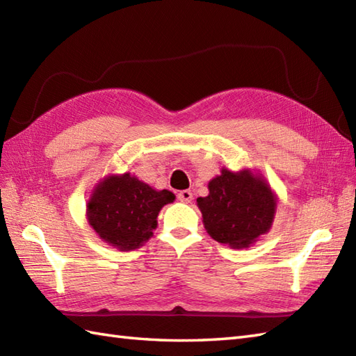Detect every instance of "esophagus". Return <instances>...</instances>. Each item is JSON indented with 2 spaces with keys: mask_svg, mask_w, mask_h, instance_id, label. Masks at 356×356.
<instances>
[{
  "mask_svg": "<svg viewBox=\"0 0 356 356\" xmlns=\"http://www.w3.org/2000/svg\"><path fill=\"white\" fill-rule=\"evenodd\" d=\"M177 198L181 203H191L193 200V193L189 191V189H184V191H180L177 194Z\"/></svg>",
  "mask_w": 356,
  "mask_h": 356,
  "instance_id": "1",
  "label": "esophagus"
}]
</instances>
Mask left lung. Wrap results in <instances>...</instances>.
<instances>
[{
	"label": "left lung",
	"instance_id": "left-lung-1",
	"mask_svg": "<svg viewBox=\"0 0 356 356\" xmlns=\"http://www.w3.org/2000/svg\"><path fill=\"white\" fill-rule=\"evenodd\" d=\"M209 194L197 198L206 232L216 241L247 249L267 234L275 221L277 195L259 172L230 171L209 180Z\"/></svg>",
	"mask_w": 356,
	"mask_h": 356
}]
</instances>
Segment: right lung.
<instances>
[{"label": "right lung", "instance_id": "1", "mask_svg": "<svg viewBox=\"0 0 356 356\" xmlns=\"http://www.w3.org/2000/svg\"><path fill=\"white\" fill-rule=\"evenodd\" d=\"M168 189L152 188L130 172L103 177L86 203V220L104 243L121 252L139 249L153 236L158 216L175 202Z\"/></svg>", "mask_w": 356, "mask_h": 356}]
</instances>
